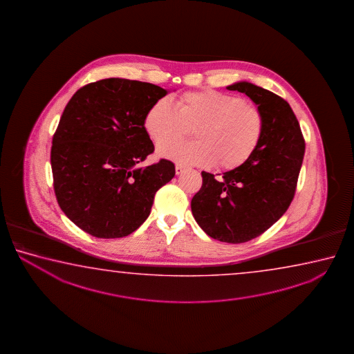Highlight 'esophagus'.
I'll return each mask as SVG.
<instances>
[{"mask_svg":"<svg viewBox=\"0 0 354 354\" xmlns=\"http://www.w3.org/2000/svg\"><path fill=\"white\" fill-rule=\"evenodd\" d=\"M185 169H186V167H185V166H182L180 163H177V165H176V174H183V172H185Z\"/></svg>","mask_w":354,"mask_h":354,"instance_id":"esophagus-1","label":"esophagus"}]
</instances>
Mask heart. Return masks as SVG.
Wrapping results in <instances>:
<instances>
[{
    "mask_svg": "<svg viewBox=\"0 0 354 354\" xmlns=\"http://www.w3.org/2000/svg\"><path fill=\"white\" fill-rule=\"evenodd\" d=\"M145 130L160 145L188 136L197 141L161 145L158 152L171 160L219 169L239 167L258 149L264 133V114L255 102L216 90L188 91L176 109L166 99L151 105Z\"/></svg>",
    "mask_w": 354,
    "mask_h": 354,
    "instance_id": "obj_1",
    "label": "heart"
}]
</instances>
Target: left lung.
Listing matches in <instances>:
<instances>
[{
	"label": "left lung",
	"instance_id": "left-lung-1",
	"mask_svg": "<svg viewBox=\"0 0 354 354\" xmlns=\"http://www.w3.org/2000/svg\"><path fill=\"white\" fill-rule=\"evenodd\" d=\"M227 89L244 93L261 109L264 133L248 161L222 178L202 172V187L191 208L198 225L210 238L240 244L261 235L288 210L297 187L305 138L281 96L246 82Z\"/></svg>",
	"mask_w": 354,
	"mask_h": 354
}]
</instances>
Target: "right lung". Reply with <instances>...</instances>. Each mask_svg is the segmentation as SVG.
<instances>
[{"label": "right lung", "instance_id": "add662e5", "mask_svg": "<svg viewBox=\"0 0 354 354\" xmlns=\"http://www.w3.org/2000/svg\"><path fill=\"white\" fill-rule=\"evenodd\" d=\"M167 91L158 85L102 79L66 104L50 150L60 209L96 238H122L150 216L157 191L174 178V162L138 163L153 153L146 111Z\"/></svg>", "mask_w": 354, "mask_h": 354}]
</instances>
